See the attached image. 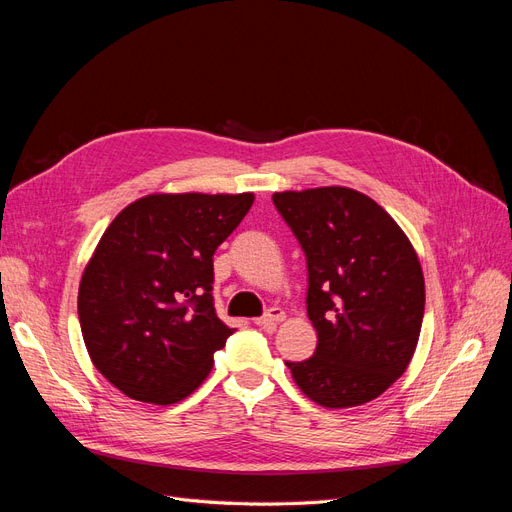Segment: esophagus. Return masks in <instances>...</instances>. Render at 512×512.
Here are the masks:
<instances>
[{"instance_id":"34e87169","label":"esophagus","mask_w":512,"mask_h":512,"mask_svg":"<svg viewBox=\"0 0 512 512\" xmlns=\"http://www.w3.org/2000/svg\"><path fill=\"white\" fill-rule=\"evenodd\" d=\"M284 318H286V314H284V309H282V307H271L265 316L256 318V320H254V324H258V327H265V329H269V327H273V324L282 322Z\"/></svg>"}]
</instances>
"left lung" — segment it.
<instances>
[{
	"label": "left lung",
	"instance_id": "left-lung-1",
	"mask_svg": "<svg viewBox=\"0 0 512 512\" xmlns=\"http://www.w3.org/2000/svg\"><path fill=\"white\" fill-rule=\"evenodd\" d=\"M307 258L314 356L286 363L303 395L352 408L408 369L425 314V277L406 232L369 196L331 185L275 192Z\"/></svg>",
	"mask_w": 512,
	"mask_h": 512
}]
</instances>
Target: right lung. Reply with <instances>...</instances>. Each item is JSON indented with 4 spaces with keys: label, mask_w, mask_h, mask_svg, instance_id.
<instances>
[{
    "label": "right lung",
    "mask_w": 512,
    "mask_h": 512,
    "mask_svg": "<svg viewBox=\"0 0 512 512\" xmlns=\"http://www.w3.org/2000/svg\"><path fill=\"white\" fill-rule=\"evenodd\" d=\"M254 203L243 194H149L104 230L79 286L91 363L145 404L194 393L232 329L215 316L213 254Z\"/></svg>",
    "instance_id": "obj_1"
}]
</instances>
